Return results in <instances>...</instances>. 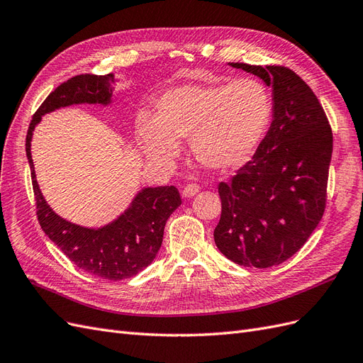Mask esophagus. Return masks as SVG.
<instances>
[{
  "instance_id": "obj_1",
  "label": "esophagus",
  "mask_w": 363,
  "mask_h": 363,
  "mask_svg": "<svg viewBox=\"0 0 363 363\" xmlns=\"http://www.w3.org/2000/svg\"><path fill=\"white\" fill-rule=\"evenodd\" d=\"M200 189H201V186L200 184H196V183H189V184H186L184 188H183V196L184 199H191V196H194V195H196L200 192Z\"/></svg>"
}]
</instances>
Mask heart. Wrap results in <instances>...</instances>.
Masks as SVG:
<instances>
[{
    "mask_svg": "<svg viewBox=\"0 0 363 363\" xmlns=\"http://www.w3.org/2000/svg\"><path fill=\"white\" fill-rule=\"evenodd\" d=\"M272 115V95L257 79L180 84L159 96L156 115L138 116L136 133L145 155L163 167L180 156V139L191 138L206 168L232 171L256 155Z\"/></svg>",
    "mask_w": 363,
    "mask_h": 363,
    "instance_id": "1",
    "label": "heart"
}]
</instances>
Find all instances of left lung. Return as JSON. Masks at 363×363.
Masks as SVG:
<instances>
[{"label":"left lung","instance_id":"1","mask_svg":"<svg viewBox=\"0 0 363 363\" xmlns=\"http://www.w3.org/2000/svg\"><path fill=\"white\" fill-rule=\"evenodd\" d=\"M228 65L272 87L274 115L256 155L218 186L213 239L238 265L269 268L292 257L321 221L333 135L316 95L292 69Z\"/></svg>","mask_w":363,"mask_h":363}]
</instances>
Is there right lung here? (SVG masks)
Instances as JSON below:
<instances>
[{
    "mask_svg": "<svg viewBox=\"0 0 363 363\" xmlns=\"http://www.w3.org/2000/svg\"><path fill=\"white\" fill-rule=\"evenodd\" d=\"M115 75H75L56 87L40 104L30 123L26 151L31 169L38 219L45 235L75 267L107 280H124L136 276L156 259L163 230L171 213L182 204L175 186L140 189L125 211L100 228L74 224L59 216L43 199L31 159L33 131L43 115L72 104L112 103Z\"/></svg>",
    "mask_w": 363,
    "mask_h": 363,
    "instance_id": "obj_1",
    "label": "right lung"
}]
</instances>
